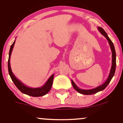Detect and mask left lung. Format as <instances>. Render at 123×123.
<instances>
[{"mask_svg": "<svg viewBox=\"0 0 123 123\" xmlns=\"http://www.w3.org/2000/svg\"><path fill=\"white\" fill-rule=\"evenodd\" d=\"M97 28H98V31H99L100 33H101L103 36H105L106 39L108 40L109 44L110 45V47H111V53H112V55H111V58H112V60H111V66L109 74L108 79H107L105 81V83H104L102 84H101V85L99 86L98 87H95V88H94L90 89V90H83V89H81L79 88L77 86V85L74 83V81H73L72 80H71L73 88L75 89L78 92H79L81 94H84V95H91V94H95V93L99 92V91L104 90V89L108 86L109 83H110V81H111V79L113 78L114 74H115L116 70V51L113 43V42H111V40L110 39V38L108 37V35L106 33L105 31H104L102 28L99 27L98 26Z\"/></svg>", "mask_w": 123, "mask_h": 123, "instance_id": "1", "label": "left lung"}]
</instances>
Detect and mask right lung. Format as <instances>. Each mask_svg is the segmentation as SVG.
I'll return each instance as SVG.
<instances>
[{
  "label": "right lung",
  "mask_w": 123,
  "mask_h": 123,
  "mask_svg": "<svg viewBox=\"0 0 123 123\" xmlns=\"http://www.w3.org/2000/svg\"><path fill=\"white\" fill-rule=\"evenodd\" d=\"M15 42V40L12 45L11 46L10 49L9 51V57H8V73H9L11 79H12V81L14 83V84L17 87L18 90L22 92L23 94H26V95L32 96V97H42L46 94H47L48 92L50 91L52 87V84L53 82V79L54 74H53L50 76V78L47 80L46 83L43 86L40 87H37V88H31V87H28L25 84L22 83L19 80H18L16 77H15L14 73H12V69H11L10 66V56L12 54V49H13L14 46Z\"/></svg>",
  "instance_id": "add662e5"
}]
</instances>
